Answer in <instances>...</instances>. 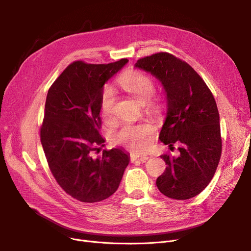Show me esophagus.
<instances>
[{"label":"esophagus","instance_id":"1","mask_svg":"<svg viewBox=\"0 0 251 251\" xmlns=\"http://www.w3.org/2000/svg\"><path fill=\"white\" fill-rule=\"evenodd\" d=\"M130 157H131V161L140 160L141 162H146L149 159L148 155H141V154H138V153H131Z\"/></svg>","mask_w":251,"mask_h":251}]
</instances>
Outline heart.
I'll return each mask as SVG.
<instances>
[{
	"instance_id": "heart-1",
	"label": "heart",
	"mask_w": 251,
	"mask_h": 251,
	"mask_svg": "<svg viewBox=\"0 0 251 251\" xmlns=\"http://www.w3.org/2000/svg\"><path fill=\"white\" fill-rule=\"evenodd\" d=\"M118 84L128 94L132 96L138 102L146 104L155 91L152 79L139 71H128L118 79ZM116 92L112 86H105L100 98V111L104 117H109L114 108ZM150 108L156 112L161 105L157 102H151ZM153 128L150 124H125L115 135V140L123 144L129 150L140 152L149 147V138L152 134Z\"/></svg>"
}]
</instances>
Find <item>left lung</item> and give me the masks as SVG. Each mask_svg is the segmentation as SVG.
<instances>
[{"mask_svg": "<svg viewBox=\"0 0 251 251\" xmlns=\"http://www.w3.org/2000/svg\"><path fill=\"white\" fill-rule=\"evenodd\" d=\"M134 67L161 82L167 113L159 137L170 148L179 144L178 155H161L167 168L156 186L170 199L189 200L208 185L220 162V115L214 96L191 66L168 52L142 58Z\"/></svg>", "mask_w": 251, "mask_h": 251, "instance_id": "1", "label": "left lung"}]
</instances>
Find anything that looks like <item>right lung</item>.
I'll return each instance as SVG.
<instances>
[{
	"label": "right lung",
	"mask_w": 251,
	"mask_h": 251,
	"mask_svg": "<svg viewBox=\"0 0 251 251\" xmlns=\"http://www.w3.org/2000/svg\"><path fill=\"white\" fill-rule=\"evenodd\" d=\"M128 63L107 65L77 61L69 65L48 91L41 141L59 185L77 201L97 202L114 194L130 162L122 148L92 156L101 144L100 98L103 85Z\"/></svg>",
	"instance_id": "1"
}]
</instances>
